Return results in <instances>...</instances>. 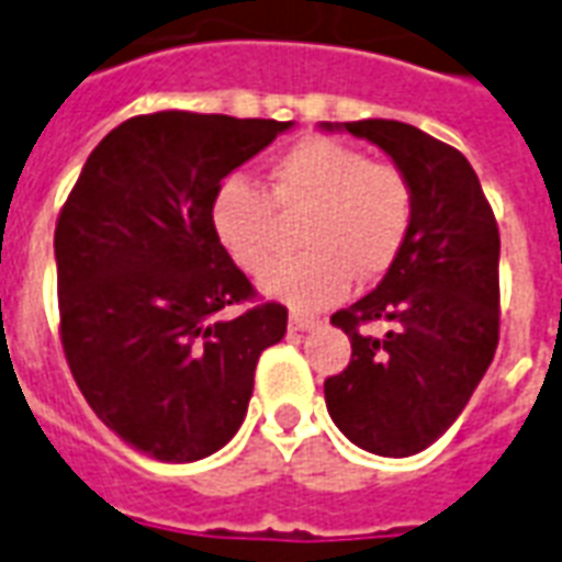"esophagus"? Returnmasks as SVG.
Wrapping results in <instances>:
<instances>
[{
    "label": "esophagus",
    "instance_id": "esophagus-1",
    "mask_svg": "<svg viewBox=\"0 0 562 562\" xmlns=\"http://www.w3.org/2000/svg\"><path fill=\"white\" fill-rule=\"evenodd\" d=\"M316 325L318 322L313 316H301V313H292V316H289V328L292 330H313Z\"/></svg>",
    "mask_w": 562,
    "mask_h": 562
}]
</instances>
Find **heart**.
Here are the masks:
<instances>
[{
	"label": "heart",
	"instance_id": "obj_1",
	"mask_svg": "<svg viewBox=\"0 0 562 562\" xmlns=\"http://www.w3.org/2000/svg\"><path fill=\"white\" fill-rule=\"evenodd\" d=\"M310 212L302 229L306 257L269 269L279 245V217ZM415 216L413 186L385 161L337 138H304L270 165V195L240 173L220 180L210 198V228L225 256L258 289L294 306L322 310L342 301L355 273L376 280L397 261Z\"/></svg>",
	"mask_w": 562,
	"mask_h": 562
}]
</instances>
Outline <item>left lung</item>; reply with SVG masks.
<instances>
[{
    "label": "left lung",
    "instance_id": "1",
    "mask_svg": "<svg viewBox=\"0 0 562 562\" xmlns=\"http://www.w3.org/2000/svg\"><path fill=\"white\" fill-rule=\"evenodd\" d=\"M376 144L413 186L406 246L376 289L330 322L352 340V361L325 382L334 424L355 446L409 458L454 424L499 340V232L463 153L397 120L322 123ZM364 321H389L364 338Z\"/></svg>",
    "mask_w": 562,
    "mask_h": 562
}]
</instances>
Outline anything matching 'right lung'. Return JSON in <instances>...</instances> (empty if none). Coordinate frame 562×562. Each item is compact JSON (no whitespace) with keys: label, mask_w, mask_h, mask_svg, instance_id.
I'll return each instance as SVG.
<instances>
[{"label":"right lung","mask_w":562,"mask_h":562,"mask_svg":"<svg viewBox=\"0 0 562 562\" xmlns=\"http://www.w3.org/2000/svg\"><path fill=\"white\" fill-rule=\"evenodd\" d=\"M292 123L159 111L104 135L54 234L63 349L123 442L165 463L220 451L289 313L252 297L210 228L213 189Z\"/></svg>","instance_id":"add662e5"}]
</instances>
